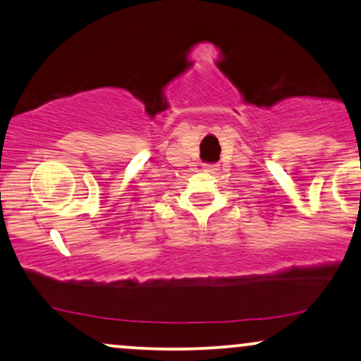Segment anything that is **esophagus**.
<instances>
[{
  "label": "esophagus",
  "mask_w": 361,
  "mask_h": 361,
  "mask_svg": "<svg viewBox=\"0 0 361 361\" xmlns=\"http://www.w3.org/2000/svg\"><path fill=\"white\" fill-rule=\"evenodd\" d=\"M220 170V165H204L203 166V171H208V173H216Z\"/></svg>",
  "instance_id": "34e87169"
}]
</instances>
